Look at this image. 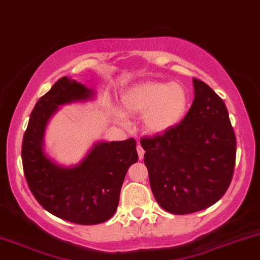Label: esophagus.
<instances>
[{
  "instance_id": "esophagus-1",
  "label": "esophagus",
  "mask_w": 260,
  "mask_h": 260,
  "mask_svg": "<svg viewBox=\"0 0 260 260\" xmlns=\"http://www.w3.org/2000/svg\"><path fill=\"white\" fill-rule=\"evenodd\" d=\"M137 151H138V154H139V159L141 160V159H144V154H145V151H144V148L141 147V145L139 144L137 146Z\"/></svg>"
}]
</instances>
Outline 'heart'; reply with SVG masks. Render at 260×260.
Wrapping results in <instances>:
<instances>
[{
	"label": "heart",
	"instance_id": "1",
	"mask_svg": "<svg viewBox=\"0 0 260 260\" xmlns=\"http://www.w3.org/2000/svg\"><path fill=\"white\" fill-rule=\"evenodd\" d=\"M122 106L129 114H145L150 132H164L183 119L188 108L186 90L178 83L145 82L122 96Z\"/></svg>",
	"mask_w": 260,
	"mask_h": 260
}]
</instances>
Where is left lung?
Masks as SVG:
<instances>
[{
    "instance_id": "1",
    "label": "left lung",
    "mask_w": 260,
    "mask_h": 260,
    "mask_svg": "<svg viewBox=\"0 0 260 260\" xmlns=\"http://www.w3.org/2000/svg\"><path fill=\"white\" fill-rule=\"evenodd\" d=\"M192 82L195 99L184 119L164 133L140 139L154 199L176 215L216 203L231 184L237 154L222 99L205 82Z\"/></svg>"
}]
</instances>
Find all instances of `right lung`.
<instances>
[{
	"label": "right lung",
	"instance_id": "add662e5",
	"mask_svg": "<svg viewBox=\"0 0 260 260\" xmlns=\"http://www.w3.org/2000/svg\"><path fill=\"white\" fill-rule=\"evenodd\" d=\"M91 96L92 90L75 79H58L34 106L21 150L23 174L39 205L60 219L86 226L114 215L128 168L139 159L133 138L95 145L75 168L55 165L44 154L45 126L58 106Z\"/></svg>",
	"mask_w": 260,
	"mask_h": 260
}]
</instances>
